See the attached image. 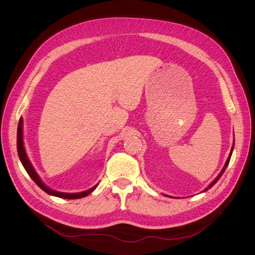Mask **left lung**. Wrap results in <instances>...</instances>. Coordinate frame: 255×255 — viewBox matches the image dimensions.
Instances as JSON below:
<instances>
[{
	"instance_id": "obj_1",
	"label": "left lung",
	"mask_w": 255,
	"mask_h": 255,
	"mask_svg": "<svg viewBox=\"0 0 255 255\" xmlns=\"http://www.w3.org/2000/svg\"><path fill=\"white\" fill-rule=\"evenodd\" d=\"M235 142V141H234ZM233 150H234V143H233V145H232V148H231V152H230V154H229V157H228V159H227V161H226V164H225V166H223V168H222V170L220 171V173L217 175V177H216V179L210 184V185H208V186L203 190V192L204 191H206V190H208V189H210V188H212L213 186H214V185L216 184V183H217L218 182V180L220 179V177H221V175H222V173L223 172H225L226 171V169H227V167H228V165H229V163H230V159H231V156H232V153H233ZM172 198V197H171Z\"/></svg>"
}]
</instances>
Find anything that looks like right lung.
I'll return each instance as SVG.
<instances>
[{"instance_id":"add662e5","label":"right lung","mask_w":255,"mask_h":255,"mask_svg":"<svg viewBox=\"0 0 255 255\" xmlns=\"http://www.w3.org/2000/svg\"><path fill=\"white\" fill-rule=\"evenodd\" d=\"M17 150H18V155H19L21 163H22L23 167H24L26 172L28 173V175L32 177V180L38 185V186H39L43 191H45L47 194H49L51 196L58 197V198H64V199H80V198H84V197L88 196L89 194H91V192L94 191L98 186V184H97V185H95L94 187L88 189V190L81 191V192H73V194H70V192H60V191L54 190V189H51L50 187H48L47 185H45L41 181L39 175H38V173L36 172L32 163H30V160L27 157V154H26L25 149H24V142H23V120H22V118H20L19 125H18Z\"/></svg>"}]
</instances>
